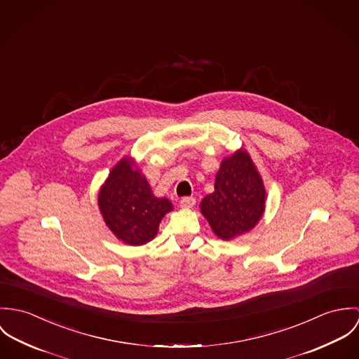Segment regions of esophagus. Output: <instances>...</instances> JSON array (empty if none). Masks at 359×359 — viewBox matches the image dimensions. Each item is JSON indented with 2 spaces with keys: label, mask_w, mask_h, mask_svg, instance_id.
I'll return each mask as SVG.
<instances>
[{
  "label": "esophagus",
  "mask_w": 359,
  "mask_h": 359,
  "mask_svg": "<svg viewBox=\"0 0 359 359\" xmlns=\"http://www.w3.org/2000/svg\"><path fill=\"white\" fill-rule=\"evenodd\" d=\"M194 205H196V198H193V197H184V198L180 199V206L183 209H190Z\"/></svg>",
  "instance_id": "1"
}]
</instances>
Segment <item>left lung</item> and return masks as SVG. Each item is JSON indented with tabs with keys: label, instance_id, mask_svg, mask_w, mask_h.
<instances>
[{
	"label": "left lung",
	"instance_id": "obj_1",
	"mask_svg": "<svg viewBox=\"0 0 359 359\" xmlns=\"http://www.w3.org/2000/svg\"><path fill=\"white\" fill-rule=\"evenodd\" d=\"M263 177L250 154L238 149L224 157L215 179V191L201 201L199 209L212 231L231 241L252 231L266 210Z\"/></svg>",
	"mask_w": 359,
	"mask_h": 359
}]
</instances>
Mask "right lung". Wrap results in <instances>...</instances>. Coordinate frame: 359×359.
I'll list each match as a JSON object with an SVG mask.
<instances>
[{
	"label": "right lung",
	"mask_w": 359,
	"mask_h": 359,
	"mask_svg": "<svg viewBox=\"0 0 359 359\" xmlns=\"http://www.w3.org/2000/svg\"><path fill=\"white\" fill-rule=\"evenodd\" d=\"M97 205L109 230L123 243L140 246L156 238L172 202L156 197L135 158L122 157L99 189Z\"/></svg>",
	"instance_id": "add662e5"
}]
</instances>
